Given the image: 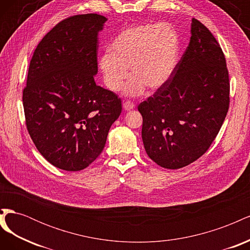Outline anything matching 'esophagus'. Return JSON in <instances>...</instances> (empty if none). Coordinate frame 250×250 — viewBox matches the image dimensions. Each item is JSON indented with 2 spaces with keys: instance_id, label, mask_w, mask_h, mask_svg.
I'll list each match as a JSON object with an SVG mask.
<instances>
[{
  "instance_id": "1",
  "label": "esophagus",
  "mask_w": 250,
  "mask_h": 250,
  "mask_svg": "<svg viewBox=\"0 0 250 250\" xmlns=\"http://www.w3.org/2000/svg\"><path fill=\"white\" fill-rule=\"evenodd\" d=\"M123 107H124V109L125 110H131V109H133L134 108V104L132 103V102H130V101H126L124 104H123Z\"/></svg>"
}]
</instances>
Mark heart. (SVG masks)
Segmentation results:
<instances>
[{
	"label": "heart",
	"instance_id": "heart-1",
	"mask_svg": "<svg viewBox=\"0 0 250 250\" xmlns=\"http://www.w3.org/2000/svg\"><path fill=\"white\" fill-rule=\"evenodd\" d=\"M178 33L167 22L135 25L121 31L110 50L99 58V69L105 85L116 92L129 74L132 76L122 87L123 95L138 97L146 86L156 90L167 83L179 59Z\"/></svg>",
	"mask_w": 250,
	"mask_h": 250
}]
</instances>
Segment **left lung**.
<instances>
[{"label": "left lung", "mask_w": 250, "mask_h": 250, "mask_svg": "<svg viewBox=\"0 0 250 250\" xmlns=\"http://www.w3.org/2000/svg\"><path fill=\"white\" fill-rule=\"evenodd\" d=\"M229 106L223 52L209 30L193 19L190 43L172 77L138 107L148 156L166 169L198 160L217 137Z\"/></svg>", "instance_id": "left-lung-1"}]
</instances>
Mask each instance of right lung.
<instances>
[{"label":"right lung","instance_id":"add662e5","mask_svg":"<svg viewBox=\"0 0 250 250\" xmlns=\"http://www.w3.org/2000/svg\"><path fill=\"white\" fill-rule=\"evenodd\" d=\"M106 21L88 13L60 21L30 62L22 92L27 129L41 154L62 170L88 167L122 111L120 98L94 78L98 34Z\"/></svg>","mask_w":250,"mask_h":250}]
</instances>
